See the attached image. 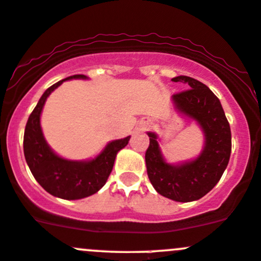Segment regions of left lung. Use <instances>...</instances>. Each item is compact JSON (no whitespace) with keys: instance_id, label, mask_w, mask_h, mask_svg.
<instances>
[{"instance_id":"obj_1","label":"left lung","mask_w":261,"mask_h":261,"mask_svg":"<svg viewBox=\"0 0 261 261\" xmlns=\"http://www.w3.org/2000/svg\"><path fill=\"white\" fill-rule=\"evenodd\" d=\"M172 82L185 83L190 89L172 96L176 108L195 119L205 133V148L196 160L172 166L161 154L157 136L148 133L147 174L155 191L178 202L203 197L216 186L230 160L231 130L219 98L198 80L181 75Z\"/></svg>"}]
</instances>
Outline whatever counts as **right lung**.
I'll list each match as a JSON object with an SVG mask.
<instances>
[{"label":"right lung","instance_id":"add662e5","mask_svg":"<svg viewBox=\"0 0 261 261\" xmlns=\"http://www.w3.org/2000/svg\"><path fill=\"white\" fill-rule=\"evenodd\" d=\"M69 79H87L77 74L60 80L42 94L29 117L23 134V153L32 176L50 195L64 200H79L98 192L113 170L117 153L124 148L130 137L113 141L96 158L85 162L68 161L50 149L40 127V114L51 91Z\"/></svg>","mask_w":261,"mask_h":261}]
</instances>
